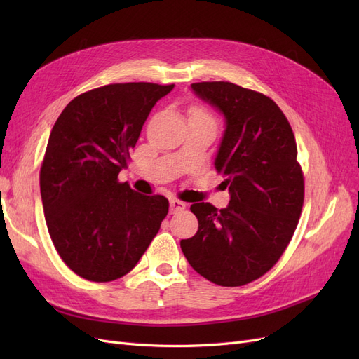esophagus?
<instances>
[{
    "mask_svg": "<svg viewBox=\"0 0 359 359\" xmlns=\"http://www.w3.org/2000/svg\"><path fill=\"white\" fill-rule=\"evenodd\" d=\"M169 210H170V212L182 211V210H186V203L178 201V199H170L169 201Z\"/></svg>",
    "mask_w": 359,
    "mask_h": 359,
    "instance_id": "esophagus-1",
    "label": "esophagus"
}]
</instances>
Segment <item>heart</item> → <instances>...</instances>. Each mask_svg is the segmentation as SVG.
I'll use <instances>...</instances> for the list:
<instances>
[{
	"label": "heart",
	"instance_id": "1",
	"mask_svg": "<svg viewBox=\"0 0 359 359\" xmlns=\"http://www.w3.org/2000/svg\"><path fill=\"white\" fill-rule=\"evenodd\" d=\"M194 112H199V114H202V115H206L203 111H201V109H194ZM206 116H208V115H206Z\"/></svg>",
	"mask_w": 359,
	"mask_h": 359
}]
</instances>
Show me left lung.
I'll return each instance as SVG.
<instances>
[{
    "mask_svg": "<svg viewBox=\"0 0 359 359\" xmlns=\"http://www.w3.org/2000/svg\"><path fill=\"white\" fill-rule=\"evenodd\" d=\"M224 118L214 166L231 201L193 203L199 229L181 250L193 269L219 286H243L283 255L304 202V178L290 124L269 97L232 82L191 83Z\"/></svg>",
    "mask_w": 359,
    "mask_h": 359,
    "instance_id": "8db88e82",
    "label": "left lung"
}]
</instances>
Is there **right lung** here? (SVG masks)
<instances>
[{"label":"right lung","instance_id":"obj_1","mask_svg":"<svg viewBox=\"0 0 359 359\" xmlns=\"http://www.w3.org/2000/svg\"><path fill=\"white\" fill-rule=\"evenodd\" d=\"M173 85L111 83L73 99L53 126L40 170L48 231L73 273L112 281L132 271L169 211L118 181L154 104Z\"/></svg>","mask_w":359,"mask_h":359}]
</instances>
